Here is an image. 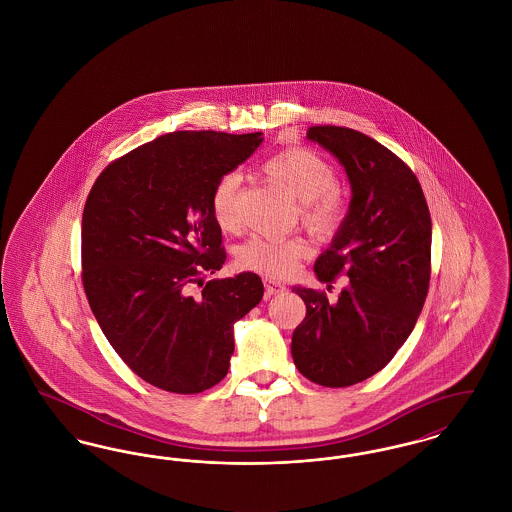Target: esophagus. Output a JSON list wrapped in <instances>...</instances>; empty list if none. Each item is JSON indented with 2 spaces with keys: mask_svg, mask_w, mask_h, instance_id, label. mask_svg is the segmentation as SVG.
<instances>
[{
  "mask_svg": "<svg viewBox=\"0 0 512 512\" xmlns=\"http://www.w3.org/2000/svg\"><path fill=\"white\" fill-rule=\"evenodd\" d=\"M264 285H266V293H268L269 296L283 295V293L287 291V287H285L281 281H275V279H266Z\"/></svg>",
  "mask_w": 512,
  "mask_h": 512,
  "instance_id": "1",
  "label": "esophagus"
}]
</instances>
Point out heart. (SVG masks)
Here are the masks:
<instances>
[{"label": "heart", "mask_w": 512, "mask_h": 512, "mask_svg": "<svg viewBox=\"0 0 512 512\" xmlns=\"http://www.w3.org/2000/svg\"><path fill=\"white\" fill-rule=\"evenodd\" d=\"M264 171L300 204L302 221L316 233L329 235L343 217V204L337 194L335 169L320 154L308 148H289L264 163ZM241 175L229 171L219 177L212 190V214L225 231L239 227L237 190ZM308 254V244L298 237L254 235L239 252L241 266L269 277H283L296 268L298 260Z\"/></svg>", "instance_id": "1"}]
</instances>
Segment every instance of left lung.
Segmentation results:
<instances>
[{
    "label": "left lung",
    "mask_w": 512,
    "mask_h": 512,
    "mask_svg": "<svg viewBox=\"0 0 512 512\" xmlns=\"http://www.w3.org/2000/svg\"><path fill=\"white\" fill-rule=\"evenodd\" d=\"M306 138L345 167L349 212L316 277H349L339 298L293 287L306 318L293 333L298 372L323 387H349L383 370L412 333L430 287L431 217L410 167L374 138L310 127ZM331 287V285H327Z\"/></svg>",
    "instance_id": "8db88e82"
}]
</instances>
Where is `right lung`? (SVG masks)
I'll use <instances>...</instances> for the list:
<instances>
[{"label": "right lung", "instance_id": "add662e5", "mask_svg": "<svg viewBox=\"0 0 512 512\" xmlns=\"http://www.w3.org/2000/svg\"><path fill=\"white\" fill-rule=\"evenodd\" d=\"M262 133L177 131L109 163L82 212V285L109 345L144 381L192 395L227 376L235 322L264 296L243 271L212 279L225 264L212 214L219 177L246 162Z\"/></svg>", "mask_w": 512, "mask_h": 512}]
</instances>
